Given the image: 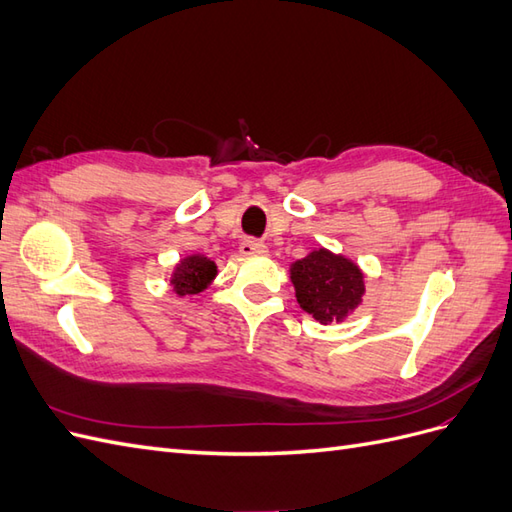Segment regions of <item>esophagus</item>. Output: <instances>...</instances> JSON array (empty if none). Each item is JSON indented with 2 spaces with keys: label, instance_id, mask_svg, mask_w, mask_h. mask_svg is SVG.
I'll return each mask as SVG.
<instances>
[{
  "label": "esophagus",
  "instance_id": "34e87169",
  "mask_svg": "<svg viewBox=\"0 0 512 512\" xmlns=\"http://www.w3.org/2000/svg\"><path fill=\"white\" fill-rule=\"evenodd\" d=\"M239 252H241V256H265L267 254V245L256 241V239H245L239 245Z\"/></svg>",
  "mask_w": 512,
  "mask_h": 512
}]
</instances>
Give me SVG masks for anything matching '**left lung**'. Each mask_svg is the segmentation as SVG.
I'll return each mask as SVG.
<instances>
[{"instance_id":"8db88e82","label":"left lung","mask_w":512,"mask_h":512,"mask_svg":"<svg viewBox=\"0 0 512 512\" xmlns=\"http://www.w3.org/2000/svg\"><path fill=\"white\" fill-rule=\"evenodd\" d=\"M288 271L301 309L320 324L344 322L363 303L365 275L344 254L318 247L294 260Z\"/></svg>"}]
</instances>
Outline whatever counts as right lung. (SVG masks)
<instances>
[{
    "mask_svg": "<svg viewBox=\"0 0 512 512\" xmlns=\"http://www.w3.org/2000/svg\"><path fill=\"white\" fill-rule=\"evenodd\" d=\"M215 275H218V265L205 254H188L183 256L173 273H170V288L177 294V297H194V294H200L207 290Z\"/></svg>",
    "mask_w": 512,
    "mask_h": 512,
    "instance_id": "obj_1",
    "label": "right lung"
}]
</instances>
